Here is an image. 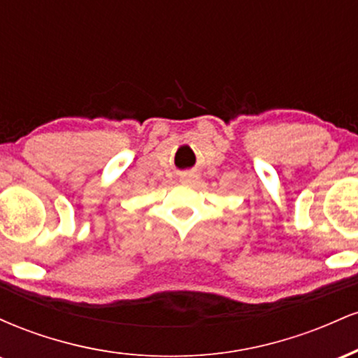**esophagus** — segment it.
Returning a JSON list of instances; mask_svg holds the SVG:
<instances>
[{
    "instance_id": "34e87169",
    "label": "esophagus",
    "mask_w": 358,
    "mask_h": 358,
    "mask_svg": "<svg viewBox=\"0 0 358 358\" xmlns=\"http://www.w3.org/2000/svg\"><path fill=\"white\" fill-rule=\"evenodd\" d=\"M192 178H193V175H192V173H185V175L182 176V180H183V182H190Z\"/></svg>"
}]
</instances>
